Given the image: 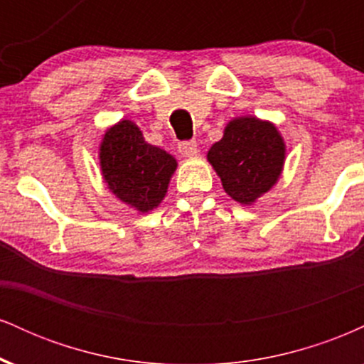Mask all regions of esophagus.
Returning <instances> with one entry per match:
<instances>
[{"instance_id":"1","label":"esophagus","mask_w":364,"mask_h":364,"mask_svg":"<svg viewBox=\"0 0 364 364\" xmlns=\"http://www.w3.org/2000/svg\"><path fill=\"white\" fill-rule=\"evenodd\" d=\"M179 152H181L183 157H193L198 152V145H196L195 140H185L178 145Z\"/></svg>"}]
</instances>
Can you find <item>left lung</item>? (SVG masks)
<instances>
[{
    "label": "left lung",
    "instance_id": "obj_1",
    "mask_svg": "<svg viewBox=\"0 0 364 364\" xmlns=\"http://www.w3.org/2000/svg\"><path fill=\"white\" fill-rule=\"evenodd\" d=\"M286 145L277 128L257 118L232 119L207 159L219 174L225 193L250 205L275 185L284 166Z\"/></svg>",
    "mask_w": 364,
    "mask_h": 364
}]
</instances>
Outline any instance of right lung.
<instances>
[{"instance_id": "right-lung-1", "label": "right lung", "mask_w": 364, "mask_h": 364, "mask_svg": "<svg viewBox=\"0 0 364 364\" xmlns=\"http://www.w3.org/2000/svg\"><path fill=\"white\" fill-rule=\"evenodd\" d=\"M99 150L102 176L121 202L140 212L162 202L176 159L147 144L135 123L124 119L107 129Z\"/></svg>"}]
</instances>
